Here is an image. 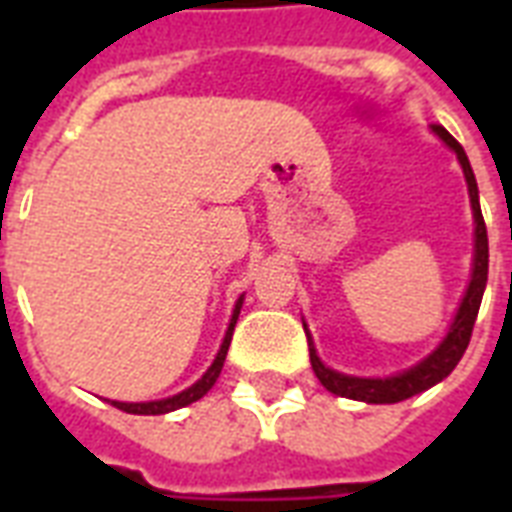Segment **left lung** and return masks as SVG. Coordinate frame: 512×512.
Here are the masks:
<instances>
[{
  "label": "left lung",
  "instance_id": "8db88e82",
  "mask_svg": "<svg viewBox=\"0 0 512 512\" xmlns=\"http://www.w3.org/2000/svg\"><path fill=\"white\" fill-rule=\"evenodd\" d=\"M430 130L457 154V162H460L465 183H468L470 209H473V223H476V228H473V268H470L468 289L462 295L460 308L454 313L444 340L438 342L436 348L430 350L422 361H417V364L404 369V372L390 374V377H356V374H342L337 369H332V366H327L319 358V353H316V345H313V337L308 332V324L303 321L305 335H308V348H311L313 372H316L321 385L329 393H335V396L364 401V404H398V401H406V398L417 396L422 390L433 388L441 380H446L452 374L454 366L460 364L462 353L468 348L470 335H473V324H476L481 297H484L486 289V279H489V239H486V223L484 215H481V204H478V183L465 148L441 124H433Z\"/></svg>",
  "mask_w": 512,
  "mask_h": 512
}]
</instances>
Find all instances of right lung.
<instances>
[{
  "mask_svg": "<svg viewBox=\"0 0 512 512\" xmlns=\"http://www.w3.org/2000/svg\"><path fill=\"white\" fill-rule=\"evenodd\" d=\"M241 305H244V295H241L239 300H236V305H233L231 321H228V329H225V337L223 342H220V350H217L215 361L209 364L207 372L201 374L191 388L180 390V393H175V396L170 398H159V401H135V404H130V401H108V404H114L116 409H122V412L127 414H167V412H175V409H183V406L193 404V401H199L201 396H207L209 388L215 385L220 372H223L225 356H228V345H231L233 327H236V319H239Z\"/></svg>",
  "mask_w": 512,
  "mask_h": 512,
  "instance_id": "obj_1",
  "label": "right lung"
}]
</instances>
